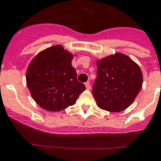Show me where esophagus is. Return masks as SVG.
I'll use <instances>...</instances> for the list:
<instances>
[{"label":"esophagus","mask_w":161,"mask_h":161,"mask_svg":"<svg viewBox=\"0 0 161 161\" xmlns=\"http://www.w3.org/2000/svg\"><path fill=\"white\" fill-rule=\"evenodd\" d=\"M85 87H86V89L87 90H90V82H86V83H85Z\"/></svg>","instance_id":"esophagus-1"}]
</instances>
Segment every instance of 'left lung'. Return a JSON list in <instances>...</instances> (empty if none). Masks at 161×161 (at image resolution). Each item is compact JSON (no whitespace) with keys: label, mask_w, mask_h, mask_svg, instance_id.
Masks as SVG:
<instances>
[{"label":"left lung","mask_w":161,"mask_h":161,"mask_svg":"<svg viewBox=\"0 0 161 161\" xmlns=\"http://www.w3.org/2000/svg\"><path fill=\"white\" fill-rule=\"evenodd\" d=\"M97 77L93 96L99 108L121 112L133 103L142 86L140 66L129 56L115 53L96 61Z\"/></svg>","instance_id":"obj_1"}]
</instances>
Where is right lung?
I'll return each mask as SVG.
<instances>
[{
    "label": "right lung",
    "mask_w": 161,
    "mask_h": 161,
    "mask_svg": "<svg viewBox=\"0 0 161 161\" xmlns=\"http://www.w3.org/2000/svg\"><path fill=\"white\" fill-rule=\"evenodd\" d=\"M73 56L61 45H55L37 53L28 65L27 87L33 100L45 110L59 112L74 105L85 90L71 65Z\"/></svg>",
    "instance_id": "add662e5"
}]
</instances>
